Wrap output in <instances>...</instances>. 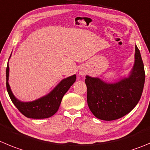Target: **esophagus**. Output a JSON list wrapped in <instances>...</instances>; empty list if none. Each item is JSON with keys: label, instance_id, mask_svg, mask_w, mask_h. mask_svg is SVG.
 <instances>
[{"label": "esophagus", "instance_id": "1", "mask_svg": "<svg viewBox=\"0 0 150 150\" xmlns=\"http://www.w3.org/2000/svg\"><path fill=\"white\" fill-rule=\"evenodd\" d=\"M79 74L81 75H85V72H84L83 70H80L79 71Z\"/></svg>", "mask_w": 150, "mask_h": 150}]
</instances>
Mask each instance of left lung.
Wrapping results in <instances>:
<instances>
[{"label": "left lung", "mask_w": 150, "mask_h": 150, "mask_svg": "<svg viewBox=\"0 0 150 150\" xmlns=\"http://www.w3.org/2000/svg\"><path fill=\"white\" fill-rule=\"evenodd\" d=\"M145 72L140 51L136 45L135 63L128 78L108 83L86 75L87 103L94 117L111 121L124 117L138 104L142 97Z\"/></svg>", "instance_id": "left-lung-1"}]
</instances>
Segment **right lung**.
Listing matches in <instances>:
<instances>
[{
    "mask_svg": "<svg viewBox=\"0 0 150 150\" xmlns=\"http://www.w3.org/2000/svg\"><path fill=\"white\" fill-rule=\"evenodd\" d=\"M8 74L9 67L8 63L6 75V88L10 99L20 113H22L25 117L31 119H45L54 115L59 110L64 95L76 80L75 75L64 78L48 94L34 101L24 103L17 100L13 94L8 82Z\"/></svg>",
    "mask_w": 150,
    "mask_h": 150,
    "instance_id": "add662e5",
    "label": "right lung"
}]
</instances>
